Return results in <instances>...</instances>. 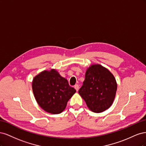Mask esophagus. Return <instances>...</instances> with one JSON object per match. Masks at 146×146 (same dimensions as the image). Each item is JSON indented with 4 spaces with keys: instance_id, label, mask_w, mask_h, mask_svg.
I'll return each mask as SVG.
<instances>
[{
    "instance_id": "esophagus-1",
    "label": "esophagus",
    "mask_w": 146,
    "mask_h": 146,
    "mask_svg": "<svg viewBox=\"0 0 146 146\" xmlns=\"http://www.w3.org/2000/svg\"><path fill=\"white\" fill-rule=\"evenodd\" d=\"M74 88H75V89H76V90L77 91H78V90H79V86H78V85H75L74 86Z\"/></svg>"
}]
</instances>
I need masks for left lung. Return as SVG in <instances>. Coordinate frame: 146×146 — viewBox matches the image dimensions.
<instances>
[{"label": "left lung", "mask_w": 146, "mask_h": 146, "mask_svg": "<svg viewBox=\"0 0 146 146\" xmlns=\"http://www.w3.org/2000/svg\"><path fill=\"white\" fill-rule=\"evenodd\" d=\"M116 90L113 75L101 65L93 64L87 69L78 93L91 111L101 113L112 105Z\"/></svg>", "instance_id": "obj_1"}]
</instances>
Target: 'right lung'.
I'll use <instances>...</instances> for the list:
<instances>
[{"label": "right lung", "mask_w": 146, "mask_h": 146, "mask_svg": "<svg viewBox=\"0 0 146 146\" xmlns=\"http://www.w3.org/2000/svg\"><path fill=\"white\" fill-rule=\"evenodd\" d=\"M32 89L35 99L44 111L59 114L76 92L68 80L55 70H44L33 78Z\"/></svg>", "instance_id": "obj_1"}]
</instances>
